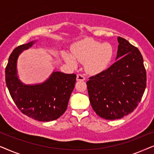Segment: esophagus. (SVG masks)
I'll use <instances>...</instances> for the list:
<instances>
[{
  "label": "esophagus",
  "mask_w": 154,
  "mask_h": 154,
  "mask_svg": "<svg viewBox=\"0 0 154 154\" xmlns=\"http://www.w3.org/2000/svg\"><path fill=\"white\" fill-rule=\"evenodd\" d=\"M85 78L83 74H78L77 75V81H85Z\"/></svg>",
  "instance_id": "34e87169"
}]
</instances>
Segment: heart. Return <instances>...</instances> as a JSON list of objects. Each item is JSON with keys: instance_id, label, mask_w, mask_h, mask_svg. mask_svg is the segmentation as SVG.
<instances>
[{"instance_id": "heart-1", "label": "heart", "mask_w": 154, "mask_h": 154, "mask_svg": "<svg viewBox=\"0 0 154 154\" xmlns=\"http://www.w3.org/2000/svg\"><path fill=\"white\" fill-rule=\"evenodd\" d=\"M71 53L75 60L85 62V69L90 73H97L108 66L113 55V48L109 43H102L87 38L77 42L71 47ZM62 57L71 66H76V62L70 54L63 52Z\"/></svg>"}]
</instances>
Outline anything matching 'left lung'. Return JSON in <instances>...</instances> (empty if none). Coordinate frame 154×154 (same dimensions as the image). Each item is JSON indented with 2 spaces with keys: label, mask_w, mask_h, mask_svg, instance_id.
I'll use <instances>...</instances> for the list:
<instances>
[{
  "label": "left lung",
  "mask_w": 154,
  "mask_h": 154,
  "mask_svg": "<svg viewBox=\"0 0 154 154\" xmlns=\"http://www.w3.org/2000/svg\"><path fill=\"white\" fill-rule=\"evenodd\" d=\"M116 62L89 78L90 102L99 116L121 119L138 106L146 86V73L142 54L127 40L118 37Z\"/></svg>",
  "instance_id": "1"
}]
</instances>
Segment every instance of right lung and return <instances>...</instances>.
Listing matches in <instances>:
<instances>
[{"instance_id": "obj_1", "label": "right lung", "mask_w": 154, "mask_h": 154, "mask_svg": "<svg viewBox=\"0 0 154 154\" xmlns=\"http://www.w3.org/2000/svg\"><path fill=\"white\" fill-rule=\"evenodd\" d=\"M33 43L18 46L10 54L5 68L6 85L14 104L22 113L38 121H52L66 111L76 75L55 71L42 84H22L17 76V60L19 54Z\"/></svg>"}]
</instances>
